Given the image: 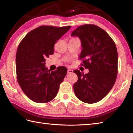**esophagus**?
<instances>
[{
	"label": "esophagus",
	"mask_w": 133,
	"mask_h": 133,
	"mask_svg": "<svg viewBox=\"0 0 133 133\" xmlns=\"http://www.w3.org/2000/svg\"><path fill=\"white\" fill-rule=\"evenodd\" d=\"M72 72H73L72 70L68 69V70H67V74H71V73H72Z\"/></svg>",
	"instance_id": "1"
}]
</instances>
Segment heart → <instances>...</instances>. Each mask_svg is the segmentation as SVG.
Here are the masks:
<instances>
[{
    "label": "heart",
    "mask_w": 133,
    "mask_h": 133,
    "mask_svg": "<svg viewBox=\"0 0 133 133\" xmlns=\"http://www.w3.org/2000/svg\"><path fill=\"white\" fill-rule=\"evenodd\" d=\"M65 61L67 62H69V61H70V59L69 58H65Z\"/></svg>",
    "instance_id": "heart-1"
}]
</instances>
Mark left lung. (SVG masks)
<instances>
[{"label":"left lung","instance_id":"1","mask_svg":"<svg viewBox=\"0 0 133 133\" xmlns=\"http://www.w3.org/2000/svg\"><path fill=\"white\" fill-rule=\"evenodd\" d=\"M72 36L81 41L80 59L88 69L84 74L74 72L78 81L74 84L75 95L87 103H94L106 97L113 87L118 73V52L113 40L104 30L94 24H84L73 31Z\"/></svg>","mask_w":133,"mask_h":133}]
</instances>
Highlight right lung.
I'll use <instances>...</instances> for the list:
<instances>
[{
    "instance_id": "add662e5",
    "label": "right lung",
    "mask_w": 133,
    "mask_h": 133,
    "mask_svg": "<svg viewBox=\"0 0 133 133\" xmlns=\"http://www.w3.org/2000/svg\"><path fill=\"white\" fill-rule=\"evenodd\" d=\"M42 26L32 30L19 44L16 55L17 80L24 93L36 103H47L58 92L67 74L65 67L50 71L45 67L46 57L54 52V44L70 29Z\"/></svg>"
}]
</instances>
